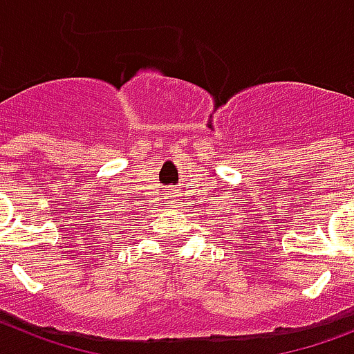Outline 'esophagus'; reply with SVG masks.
I'll return each mask as SVG.
<instances>
[{
	"instance_id": "esophagus-1",
	"label": "esophagus",
	"mask_w": 354,
	"mask_h": 354,
	"mask_svg": "<svg viewBox=\"0 0 354 354\" xmlns=\"http://www.w3.org/2000/svg\"><path fill=\"white\" fill-rule=\"evenodd\" d=\"M165 196L169 200H172V202H174V200H176V196H180V194H178V189L176 187H169L165 191Z\"/></svg>"
}]
</instances>
